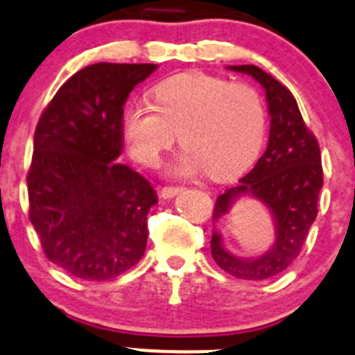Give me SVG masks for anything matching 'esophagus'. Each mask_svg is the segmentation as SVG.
I'll use <instances>...</instances> for the list:
<instances>
[{"mask_svg":"<svg viewBox=\"0 0 355 355\" xmlns=\"http://www.w3.org/2000/svg\"><path fill=\"white\" fill-rule=\"evenodd\" d=\"M185 187H180V185H177V187H173V185H166V187L161 189V196L166 198V200H170V198H175L177 194L184 193Z\"/></svg>","mask_w":355,"mask_h":355,"instance_id":"1","label":"esophagus"}]
</instances>
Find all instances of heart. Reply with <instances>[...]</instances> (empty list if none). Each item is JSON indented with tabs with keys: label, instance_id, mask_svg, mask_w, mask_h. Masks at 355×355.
<instances>
[{
	"label": "heart",
	"instance_id": "1",
	"mask_svg": "<svg viewBox=\"0 0 355 355\" xmlns=\"http://www.w3.org/2000/svg\"><path fill=\"white\" fill-rule=\"evenodd\" d=\"M154 107L137 103L124 114L132 157L155 166L178 140L185 147L171 171L180 177L207 170L230 178L256 159L266 137V107L252 85L203 71L178 73L152 89Z\"/></svg>",
	"mask_w": 355,
	"mask_h": 355
}]
</instances>
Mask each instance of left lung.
Here are the masks:
<instances>
[{
	"label": "left lung",
	"mask_w": 355,
	"mask_h": 355,
	"mask_svg": "<svg viewBox=\"0 0 355 355\" xmlns=\"http://www.w3.org/2000/svg\"><path fill=\"white\" fill-rule=\"evenodd\" d=\"M247 73L266 91L271 115L268 148L256 166L240 184L227 189L215 201L214 220L226 218L240 198L259 200L271 211L275 241L268 252L252 259H241L227 252L223 234L214 230L211 256L226 273L243 280H266L282 273L300 256L308 230L317 217V200L322 189L320 148L313 132L306 128L297 103L289 89L254 64L227 66Z\"/></svg>",
	"instance_id": "1"
}]
</instances>
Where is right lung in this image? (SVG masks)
Segmentation results:
<instances>
[{"label": "right lung", "mask_w": 355, "mask_h": 355, "mask_svg": "<svg viewBox=\"0 0 355 355\" xmlns=\"http://www.w3.org/2000/svg\"><path fill=\"white\" fill-rule=\"evenodd\" d=\"M157 64L98 62L61 85L35 129L28 171L29 220L49 261L84 280H110L147 247L157 196L115 159L129 92Z\"/></svg>", "instance_id": "1"}]
</instances>
